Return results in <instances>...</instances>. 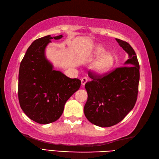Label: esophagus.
I'll return each mask as SVG.
<instances>
[{
    "mask_svg": "<svg viewBox=\"0 0 159 159\" xmlns=\"http://www.w3.org/2000/svg\"><path fill=\"white\" fill-rule=\"evenodd\" d=\"M87 82V78L86 77H83V79H81V85L83 86H84L85 85V83Z\"/></svg>",
    "mask_w": 159,
    "mask_h": 159,
    "instance_id": "obj_1",
    "label": "esophagus"
}]
</instances>
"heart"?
Returning <instances> with one entry per match:
<instances>
[{"instance_id":"1","label":"heart","mask_w":159,"mask_h":159,"mask_svg":"<svg viewBox=\"0 0 159 159\" xmlns=\"http://www.w3.org/2000/svg\"><path fill=\"white\" fill-rule=\"evenodd\" d=\"M92 55L96 59L91 66V70L96 74H103L109 71L114 65L115 56L112 52H107L104 47L97 45L93 49Z\"/></svg>"}]
</instances>
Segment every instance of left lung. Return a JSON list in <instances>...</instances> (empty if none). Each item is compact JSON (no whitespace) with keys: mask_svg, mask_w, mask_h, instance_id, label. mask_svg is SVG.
Returning <instances> with one entry per match:
<instances>
[{"mask_svg":"<svg viewBox=\"0 0 159 159\" xmlns=\"http://www.w3.org/2000/svg\"><path fill=\"white\" fill-rule=\"evenodd\" d=\"M128 55L124 67L104 76L89 74L93 79L85 87L87 100L84 113L91 123L110 127L122 120L136 103L139 81V64L129 43L116 39Z\"/></svg>","mask_w":159,"mask_h":159,"instance_id":"obj_1","label":"left lung"}]
</instances>
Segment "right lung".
<instances>
[{"mask_svg": "<svg viewBox=\"0 0 159 159\" xmlns=\"http://www.w3.org/2000/svg\"><path fill=\"white\" fill-rule=\"evenodd\" d=\"M50 35L35 40L29 47L20 66L18 99L20 107L33 121L42 124L54 122L61 116L65 104L79 90L81 81L70 79L47 59L46 46Z\"/></svg>", "mask_w": 159, "mask_h": 159, "instance_id": "right-lung-1", "label": "right lung"}]
</instances>
